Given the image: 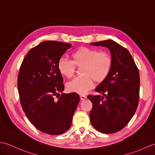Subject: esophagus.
<instances>
[{
  "mask_svg": "<svg viewBox=\"0 0 155 155\" xmlns=\"http://www.w3.org/2000/svg\"><path fill=\"white\" fill-rule=\"evenodd\" d=\"M86 96L85 95H80V99H81V100H85V99H86Z\"/></svg>",
  "mask_w": 155,
  "mask_h": 155,
  "instance_id": "34e87169",
  "label": "esophagus"
}]
</instances>
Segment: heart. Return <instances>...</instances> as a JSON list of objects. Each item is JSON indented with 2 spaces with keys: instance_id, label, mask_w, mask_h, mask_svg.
Here are the masks:
<instances>
[{
  "instance_id": "obj_1",
  "label": "heart",
  "mask_w": 155,
  "mask_h": 155,
  "mask_svg": "<svg viewBox=\"0 0 155 155\" xmlns=\"http://www.w3.org/2000/svg\"><path fill=\"white\" fill-rule=\"evenodd\" d=\"M71 57L73 60L62 57L58 62L60 73L68 78L73 76L76 66H81L82 75L68 83L67 87L70 91L84 94L93 87L94 80L101 83L110 73L113 60L107 51L81 47L74 51Z\"/></svg>"
}]
</instances>
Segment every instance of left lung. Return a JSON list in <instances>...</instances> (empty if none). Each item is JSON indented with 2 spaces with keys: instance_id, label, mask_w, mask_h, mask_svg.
<instances>
[{
  "instance_id": "1",
  "label": "left lung",
  "mask_w": 155,
  "mask_h": 155,
  "mask_svg": "<svg viewBox=\"0 0 155 155\" xmlns=\"http://www.w3.org/2000/svg\"><path fill=\"white\" fill-rule=\"evenodd\" d=\"M108 47L113 60L110 74L95 88L103 96L89 95L93 104L90 120L103 134H114L129 123L137 108L140 78L129 51L112 40L91 43Z\"/></svg>"
}]
</instances>
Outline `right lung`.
<instances>
[{
	"label": "right lung",
	"instance_id": "1",
	"mask_svg": "<svg viewBox=\"0 0 155 155\" xmlns=\"http://www.w3.org/2000/svg\"><path fill=\"white\" fill-rule=\"evenodd\" d=\"M71 46L55 41L41 43L25 55L18 72L22 109L37 130L49 135H60L70 129L80 99L75 92L60 95L64 85L58 62Z\"/></svg>",
	"mask_w": 155,
	"mask_h": 155
}]
</instances>
